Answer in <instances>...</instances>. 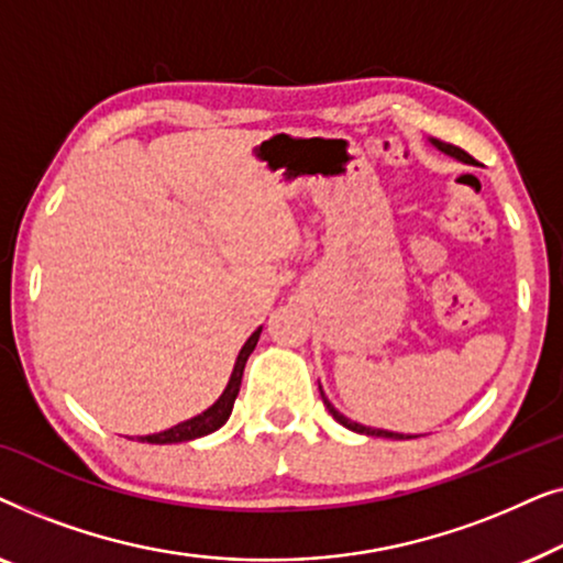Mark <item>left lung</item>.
Returning <instances> with one entry per match:
<instances>
[{
    "instance_id": "8db88e82",
    "label": "left lung",
    "mask_w": 563,
    "mask_h": 563,
    "mask_svg": "<svg viewBox=\"0 0 563 563\" xmlns=\"http://www.w3.org/2000/svg\"><path fill=\"white\" fill-rule=\"evenodd\" d=\"M430 143L435 145L438 151H443V153H449V156H453V158H459V161H464V164H476V161L468 156L466 151H461V148H456V145H451V143H443V141H435V137H430ZM320 397H322V402H325V407H328V412L333 415V418L341 422L343 428H349V430H353V433H364V435H376V438H395V441H399V438H412V435H402V433H389V430H379V428H366V426H358V422H353V420H349L345 418V415H341L335 410L333 405L328 402V397H325V391L320 389Z\"/></svg>"
}]
</instances>
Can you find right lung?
I'll list each match as a JSON object with an SVG mask.
<instances>
[{
	"mask_svg": "<svg viewBox=\"0 0 563 563\" xmlns=\"http://www.w3.org/2000/svg\"><path fill=\"white\" fill-rule=\"evenodd\" d=\"M258 335H261V328L249 338V341H245L241 353H238L235 368H233V374H230L228 387L220 395L218 402H214L212 407H207V410L202 415H197V418H191L187 422H179V426L168 428V430H164V433L143 435L141 441L143 443H158V445H164V443H184V441H195V438H202L207 433H214V430L225 426V420L230 418V412H233L238 391H241V379H243L245 361H249L253 349H256Z\"/></svg>",
	"mask_w": 563,
	"mask_h": 563,
	"instance_id": "right-lung-1",
	"label": "right lung"
}]
</instances>
